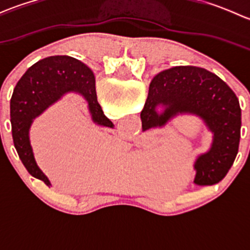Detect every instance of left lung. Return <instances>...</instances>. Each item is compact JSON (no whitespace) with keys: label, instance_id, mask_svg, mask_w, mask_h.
I'll list each match as a JSON object with an SVG mask.
<instances>
[{"label":"left lung","instance_id":"obj_1","mask_svg":"<svg viewBox=\"0 0 250 250\" xmlns=\"http://www.w3.org/2000/svg\"><path fill=\"white\" fill-rule=\"evenodd\" d=\"M179 115L201 118L211 144L193 162L195 183L214 185L225 178L238 153L241 106L233 90L213 72L175 66L152 78L140 113L143 129L162 128Z\"/></svg>","mask_w":250,"mask_h":250}]
</instances>
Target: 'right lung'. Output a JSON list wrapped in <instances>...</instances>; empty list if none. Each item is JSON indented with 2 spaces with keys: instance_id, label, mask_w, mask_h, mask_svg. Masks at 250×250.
I'll return each mask as SVG.
<instances>
[{
  "instance_id": "1",
  "label": "right lung",
  "mask_w": 250,
  "mask_h": 250,
  "mask_svg": "<svg viewBox=\"0 0 250 250\" xmlns=\"http://www.w3.org/2000/svg\"><path fill=\"white\" fill-rule=\"evenodd\" d=\"M67 93H78L88 103L90 117L98 125L113 128L104 115L95 92L92 70L69 55H54L40 60L27 69L14 88L11 99V123L14 147L27 172L50 186L40 169L30 143V128L35 118L59 102Z\"/></svg>"
}]
</instances>
